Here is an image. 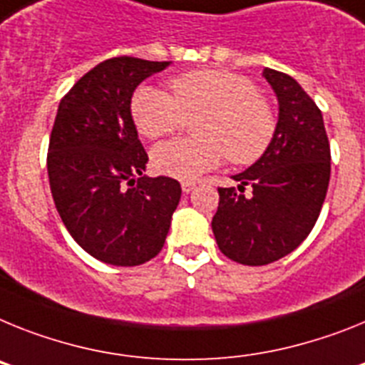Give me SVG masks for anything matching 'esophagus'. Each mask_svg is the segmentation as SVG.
<instances>
[{
	"mask_svg": "<svg viewBox=\"0 0 365 365\" xmlns=\"http://www.w3.org/2000/svg\"><path fill=\"white\" fill-rule=\"evenodd\" d=\"M196 187L195 182H182V191L183 192H191Z\"/></svg>",
	"mask_w": 365,
	"mask_h": 365,
	"instance_id": "1",
	"label": "esophagus"
}]
</instances>
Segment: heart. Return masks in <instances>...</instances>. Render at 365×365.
Segmentation results:
<instances>
[{
    "mask_svg": "<svg viewBox=\"0 0 365 365\" xmlns=\"http://www.w3.org/2000/svg\"><path fill=\"white\" fill-rule=\"evenodd\" d=\"M174 97L152 86L132 97V117L145 138L173 134L192 121L196 135L160 143L152 163L160 173L195 180L215 169L227 154L233 163L255 161L268 148L275 123L270 104L252 81L220 69H198L170 81Z\"/></svg>",
    "mask_w": 365,
    "mask_h": 365,
    "instance_id": "1",
    "label": "heart"
}]
</instances>
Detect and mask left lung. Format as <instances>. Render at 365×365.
I'll return each mask as SVG.
<instances>
[{
    "label": "left lung",
    "mask_w": 365,
    "mask_h": 365,
    "mask_svg": "<svg viewBox=\"0 0 365 365\" xmlns=\"http://www.w3.org/2000/svg\"><path fill=\"white\" fill-rule=\"evenodd\" d=\"M262 77L279 103L274 138L252 167L231 176L239 185L218 189L211 222L220 252L248 266L279 261L309 237L331 178V147L319 108L290 75L264 68ZM246 185L252 195H243Z\"/></svg>",
    "instance_id": "1"
}]
</instances>
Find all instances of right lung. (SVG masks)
<instances>
[{
	"label": "right lung",
	"mask_w": 365,
	"mask_h": 365,
	"mask_svg": "<svg viewBox=\"0 0 365 365\" xmlns=\"http://www.w3.org/2000/svg\"><path fill=\"white\" fill-rule=\"evenodd\" d=\"M170 62L134 56L104 60L60 101L47 174L69 235L91 257L138 266L163 248L182 187L148 178V156L132 119L135 88Z\"/></svg>",
	"instance_id": "right-lung-1"
}]
</instances>
